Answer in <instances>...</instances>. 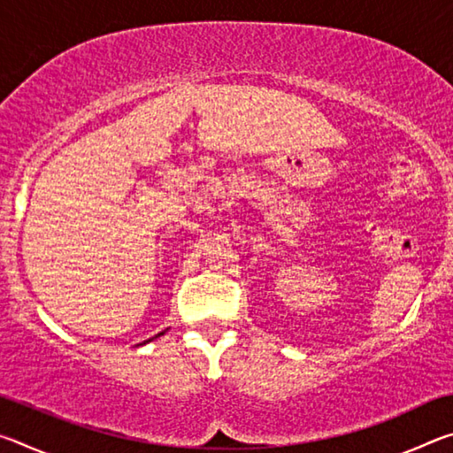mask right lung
<instances>
[{"instance_id":"1","label":"right lung","mask_w":453,"mask_h":453,"mask_svg":"<svg viewBox=\"0 0 453 453\" xmlns=\"http://www.w3.org/2000/svg\"><path fill=\"white\" fill-rule=\"evenodd\" d=\"M159 335H164V332H162V334H157L156 337H159ZM151 340H153V337H151ZM151 340H148V342H151ZM148 342H143V343H148ZM143 343H140V346H143Z\"/></svg>"}]
</instances>
